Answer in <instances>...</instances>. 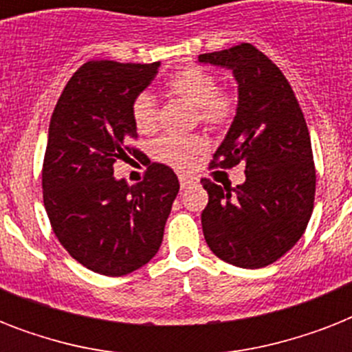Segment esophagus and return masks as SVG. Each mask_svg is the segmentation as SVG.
Here are the masks:
<instances>
[{
  "label": "esophagus",
  "mask_w": 352,
  "mask_h": 352,
  "mask_svg": "<svg viewBox=\"0 0 352 352\" xmlns=\"http://www.w3.org/2000/svg\"><path fill=\"white\" fill-rule=\"evenodd\" d=\"M179 182H181V188L182 190H186V188L193 186L195 182H197V179L192 175H179Z\"/></svg>",
  "instance_id": "obj_1"
}]
</instances>
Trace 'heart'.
Here are the masks:
<instances>
[{"label":"heart","mask_w":352,"mask_h":352,"mask_svg":"<svg viewBox=\"0 0 352 352\" xmlns=\"http://www.w3.org/2000/svg\"><path fill=\"white\" fill-rule=\"evenodd\" d=\"M217 87V78L201 67L181 69L166 82L168 93L193 107L197 120L210 127L225 126L234 115V98ZM131 118L138 133H153L159 118L153 96L149 93L135 96L131 102ZM204 148L206 144L197 135L184 138L162 137L153 144V157L175 168H190Z\"/></svg>","instance_id":"b5f03b06"}]
</instances>
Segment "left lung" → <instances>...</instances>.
Listing matches in <instances>:
<instances>
[{
    "label": "left lung",
    "instance_id": "obj_1",
    "mask_svg": "<svg viewBox=\"0 0 352 352\" xmlns=\"http://www.w3.org/2000/svg\"><path fill=\"white\" fill-rule=\"evenodd\" d=\"M199 63L228 69L237 82L235 117L215 159L221 168L241 162L246 177L235 188L201 181L208 192L204 239L230 265L267 267L300 241L314 208L305 118L283 73L250 43L201 54Z\"/></svg>",
    "mask_w": 352,
    "mask_h": 352
}]
</instances>
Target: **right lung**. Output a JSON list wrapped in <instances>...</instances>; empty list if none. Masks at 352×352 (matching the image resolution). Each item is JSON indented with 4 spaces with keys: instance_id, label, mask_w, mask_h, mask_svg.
Returning <instances> with one entry per match:
<instances>
[{
    "instance_id": "add662e5",
    "label": "right lung",
    "mask_w": 352,
    "mask_h": 352,
    "mask_svg": "<svg viewBox=\"0 0 352 352\" xmlns=\"http://www.w3.org/2000/svg\"><path fill=\"white\" fill-rule=\"evenodd\" d=\"M160 62H87L71 76L49 124L41 171L43 204L62 246L84 267L126 276L159 252L179 179L151 164L129 186L113 175L137 137L131 102L157 76Z\"/></svg>"
}]
</instances>
